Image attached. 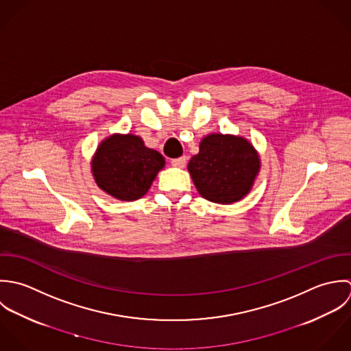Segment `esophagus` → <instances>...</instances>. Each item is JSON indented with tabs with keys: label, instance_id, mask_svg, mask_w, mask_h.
<instances>
[{
	"label": "esophagus",
	"instance_id": "esophagus-1",
	"mask_svg": "<svg viewBox=\"0 0 351 351\" xmlns=\"http://www.w3.org/2000/svg\"><path fill=\"white\" fill-rule=\"evenodd\" d=\"M186 162H187L186 156H182V157H178V158H172V160H171V164H172L173 167H184Z\"/></svg>",
	"mask_w": 351,
	"mask_h": 351
}]
</instances>
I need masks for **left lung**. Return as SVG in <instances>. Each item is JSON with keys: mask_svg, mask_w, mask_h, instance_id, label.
Wrapping results in <instances>:
<instances>
[{"mask_svg": "<svg viewBox=\"0 0 351 351\" xmlns=\"http://www.w3.org/2000/svg\"><path fill=\"white\" fill-rule=\"evenodd\" d=\"M254 146L241 137L210 134L199 145V153L189 162V172L198 193L215 204L240 201L251 190L259 172Z\"/></svg>", "mask_w": 351, "mask_h": 351, "instance_id": "left-lung-1", "label": "left lung"}]
</instances>
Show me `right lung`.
I'll return each mask as SVG.
<instances>
[{
    "instance_id": "add662e5",
    "label": "right lung",
    "mask_w": 351,
    "mask_h": 351,
    "mask_svg": "<svg viewBox=\"0 0 351 351\" xmlns=\"http://www.w3.org/2000/svg\"><path fill=\"white\" fill-rule=\"evenodd\" d=\"M164 164V157L146 147L140 137L115 134L97 147L92 172L103 191L121 201H134L146 194Z\"/></svg>"
}]
</instances>
